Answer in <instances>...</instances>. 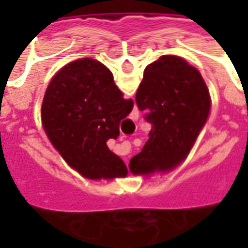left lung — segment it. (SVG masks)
I'll return each mask as SVG.
<instances>
[{"label": "left lung", "instance_id": "obj_1", "mask_svg": "<svg viewBox=\"0 0 248 248\" xmlns=\"http://www.w3.org/2000/svg\"><path fill=\"white\" fill-rule=\"evenodd\" d=\"M151 124L149 140L131 158L135 174L171 170L188 154L210 113V94L199 71L175 56H162L143 73L135 95Z\"/></svg>", "mask_w": 248, "mask_h": 248}]
</instances>
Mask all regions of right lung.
<instances>
[{"mask_svg": "<svg viewBox=\"0 0 248 248\" xmlns=\"http://www.w3.org/2000/svg\"><path fill=\"white\" fill-rule=\"evenodd\" d=\"M133 108L106 66L82 58L53 77L41 114L49 140L73 169L85 178L108 179L127 171L106 142L118 138L119 124Z\"/></svg>", "mask_w": 248, "mask_h": 248, "instance_id": "1", "label": "right lung"}]
</instances>
